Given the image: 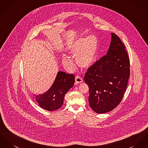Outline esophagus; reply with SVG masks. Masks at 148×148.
<instances>
[{"label":"esophagus","instance_id":"obj_1","mask_svg":"<svg viewBox=\"0 0 148 148\" xmlns=\"http://www.w3.org/2000/svg\"><path fill=\"white\" fill-rule=\"evenodd\" d=\"M83 82V79H82V78H80V77H78V76H77V77H75V83H76L77 84L81 83H82Z\"/></svg>","mask_w":148,"mask_h":148}]
</instances>
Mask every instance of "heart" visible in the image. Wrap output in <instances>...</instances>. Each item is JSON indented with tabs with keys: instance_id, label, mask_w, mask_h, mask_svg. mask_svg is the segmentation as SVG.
Instances as JSON below:
<instances>
[{
	"instance_id": "b5f03b06",
	"label": "heart",
	"mask_w": 148,
	"mask_h": 148,
	"mask_svg": "<svg viewBox=\"0 0 148 148\" xmlns=\"http://www.w3.org/2000/svg\"><path fill=\"white\" fill-rule=\"evenodd\" d=\"M98 49V40L95 36L82 37L69 46L68 52L73 58H75L77 65L81 68L88 69L94 64ZM66 55L62 56L63 64L70 70L75 69L72 58Z\"/></svg>"
}]
</instances>
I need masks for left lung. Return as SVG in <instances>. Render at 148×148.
<instances>
[{
  "label": "left lung",
  "mask_w": 148,
  "mask_h": 148,
  "mask_svg": "<svg viewBox=\"0 0 148 148\" xmlns=\"http://www.w3.org/2000/svg\"><path fill=\"white\" fill-rule=\"evenodd\" d=\"M106 55L88 69L84 82L89 87L91 109L102 114L112 111L121 102L130 77V60L120 38L111 33Z\"/></svg>",
  "instance_id": "8db88e82"
}]
</instances>
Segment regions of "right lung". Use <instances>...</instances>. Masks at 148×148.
I'll use <instances>...</instances> for the list:
<instances>
[{
  "mask_svg": "<svg viewBox=\"0 0 148 148\" xmlns=\"http://www.w3.org/2000/svg\"><path fill=\"white\" fill-rule=\"evenodd\" d=\"M74 82L75 76L73 74L58 71L52 86L46 92L34 95L36 102L46 110H56L63 105L64 96L73 86Z\"/></svg>",
  "mask_w": 148,
  "mask_h": 148,
  "instance_id": "obj_1",
  "label": "right lung"
}]
</instances>
